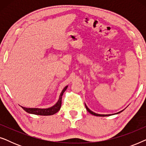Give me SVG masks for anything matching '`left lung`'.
I'll use <instances>...</instances> for the list:
<instances>
[{"mask_svg": "<svg viewBox=\"0 0 146 146\" xmlns=\"http://www.w3.org/2000/svg\"><path fill=\"white\" fill-rule=\"evenodd\" d=\"M85 106H86V110H87V111H88L89 113H90L91 114H92V115H95V116H100V117L110 116V115H114V114H118V113H121V111H123V110H121V111H119V112H117V113H113V114H100V113H97L94 112L93 111H92L91 110H90V109L88 108V106H86V104H85Z\"/></svg>", "mask_w": 146, "mask_h": 146, "instance_id": "8db88e82", "label": "left lung"}]
</instances>
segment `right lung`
Instances as JSON below:
<instances>
[{"mask_svg":"<svg viewBox=\"0 0 146 146\" xmlns=\"http://www.w3.org/2000/svg\"><path fill=\"white\" fill-rule=\"evenodd\" d=\"M68 86H66L62 90L60 94L58 100L54 105L52 106V107L48 108H26L21 106L23 108L24 110L27 111L29 113L35 115H51L55 114L57 113L60 110L61 105H62V97L66 90L68 88Z\"/></svg>","mask_w":146,"mask_h":146,"instance_id":"obj_1","label":"right lung"}]
</instances>
